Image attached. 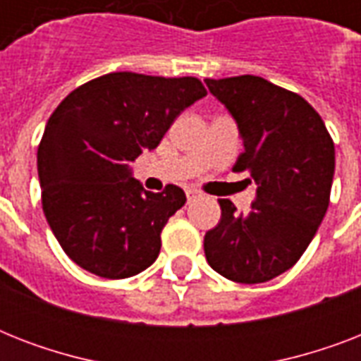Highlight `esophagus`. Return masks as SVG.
<instances>
[{
    "label": "esophagus",
    "mask_w": 361,
    "mask_h": 361,
    "mask_svg": "<svg viewBox=\"0 0 361 361\" xmlns=\"http://www.w3.org/2000/svg\"><path fill=\"white\" fill-rule=\"evenodd\" d=\"M200 197H202V192L197 191V189H187V200H189V202H195V200Z\"/></svg>",
    "instance_id": "obj_1"
}]
</instances>
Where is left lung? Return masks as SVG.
I'll return each instance as SVG.
<instances>
[{
  "label": "left lung",
  "instance_id": "8db88e82",
  "mask_svg": "<svg viewBox=\"0 0 361 361\" xmlns=\"http://www.w3.org/2000/svg\"><path fill=\"white\" fill-rule=\"evenodd\" d=\"M236 120L243 153L234 172L257 183L247 215L219 200L221 221L204 236L212 268L236 283L274 279L300 260L330 204L336 147L319 112L260 76L206 78Z\"/></svg>",
  "mask_w": 361,
  "mask_h": 361
}]
</instances>
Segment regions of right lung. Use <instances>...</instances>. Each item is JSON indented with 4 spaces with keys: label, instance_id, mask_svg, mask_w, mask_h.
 I'll return each instance as SVG.
<instances>
[{
    "label": "right lung",
    "instance_id": "1",
    "mask_svg": "<svg viewBox=\"0 0 361 361\" xmlns=\"http://www.w3.org/2000/svg\"><path fill=\"white\" fill-rule=\"evenodd\" d=\"M195 76L110 73L71 92L37 149L42 212L65 255L90 274L125 279L149 268L161 231L185 204L166 185L146 191L129 163L155 149L178 116L206 95Z\"/></svg>",
    "mask_w": 361,
    "mask_h": 361
}]
</instances>
